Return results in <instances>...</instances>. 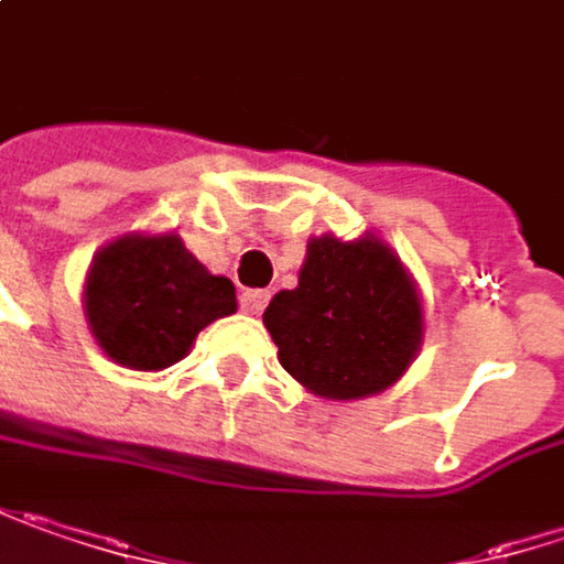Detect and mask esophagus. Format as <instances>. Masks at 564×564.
Wrapping results in <instances>:
<instances>
[{
    "label": "esophagus",
    "mask_w": 564,
    "mask_h": 564,
    "mask_svg": "<svg viewBox=\"0 0 564 564\" xmlns=\"http://www.w3.org/2000/svg\"><path fill=\"white\" fill-rule=\"evenodd\" d=\"M269 292L263 289H247V292H240V311L243 314H260L263 307H267Z\"/></svg>",
    "instance_id": "obj_1"
}]
</instances>
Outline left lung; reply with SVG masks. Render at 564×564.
I'll return each instance as SVG.
<instances>
[{
  "mask_svg": "<svg viewBox=\"0 0 564 564\" xmlns=\"http://www.w3.org/2000/svg\"><path fill=\"white\" fill-rule=\"evenodd\" d=\"M282 368L326 400H361L406 375L422 346V301L375 235L307 240L297 289L263 314Z\"/></svg>",
  "mask_w": 564,
  "mask_h": 564,
  "instance_id": "1",
  "label": "left lung"
}]
</instances>
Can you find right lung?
Segmentation results:
<instances>
[{
  "instance_id": "right-lung-1",
  "label": "right lung",
  "mask_w": 564,
  "mask_h": 564,
  "mask_svg": "<svg viewBox=\"0 0 564 564\" xmlns=\"http://www.w3.org/2000/svg\"><path fill=\"white\" fill-rule=\"evenodd\" d=\"M235 311L231 279L212 275L174 231L110 240L85 279V317L98 346L132 371L171 368L199 329Z\"/></svg>"
}]
</instances>
